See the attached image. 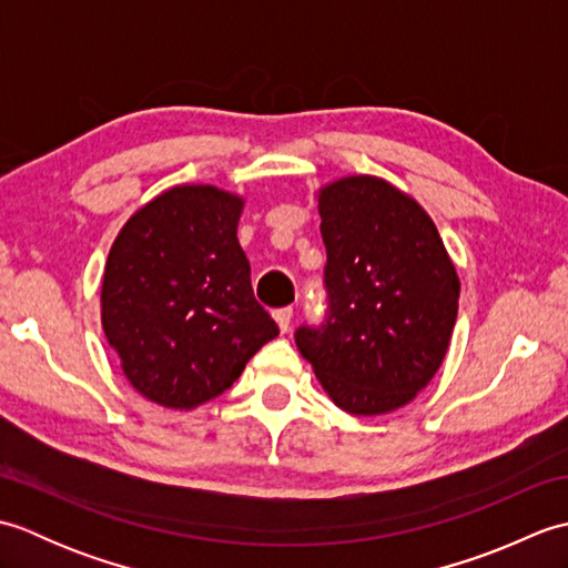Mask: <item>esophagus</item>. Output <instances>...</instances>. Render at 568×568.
Segmentation results:
<instances>
[{
    "label": "esophagus",
    "instance_id": "1",
    "mask_svg": "<svg viewBox=\"0 0 568 568\" xmlns=\"http://www.w3.org/2000/svg\"><path fill=\"white\" fill-rule=\"evenodd\" d=\"M273 317L277 322V327H281V332H291V322H293V307H281L273 312Z\"/></svg>",
    "mask_w": 568,
    "mask_h": 568
}]
</instances>
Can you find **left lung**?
I'll use <instances>...</instances> for the list:
<instances>
[{"label": "left lung", "instance_id": "1", "mask_svg": "<svg viewBox=\"0 0 568 568\" xmlns=\"http://www.w3.org/2000/svg\"><path fill=\"white\" fill-rule=\"evenodd\" d=\"M329 317L295 342L336 407L376 417L413 403L439 371L462 281L425 207L376 175L317 190Z\"/></svg>", "mask_w": 568, "mask_h": 568}]
</instances>
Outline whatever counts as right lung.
Listing matches in <instances>:
<instances>
[{"label": "right lung", "mask_w": 568, "mask_h": 568, "mask_svg": "<svg viewBox=\"0 0 568 568\" xmlns=\"http://www.w3.org/2000/svg\"><path fill=\"white\" fill-rule=\"evenodd\" d=\"M246 200L175 185L119 229L102 275V329L146 400L195 409L222 395L277 336L236 239Z\"/></svg>", "instance_id": "obj_1"}]
</instances>
